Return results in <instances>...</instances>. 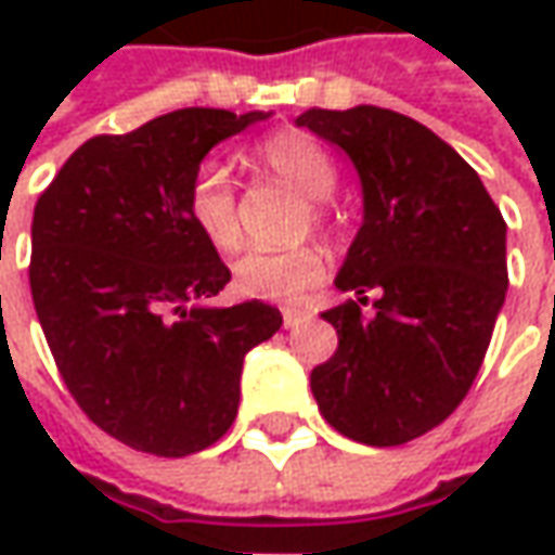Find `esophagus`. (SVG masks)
<instances>
[{"mask_svg": "<svg viewBox=\"0 0 555 555\" xmlns=\"http://www.w3.org/2000/svg\"><path fill=\"white\" fill-rule=\"evenodd\" d=\"M306 321H311L309 311H299V309L284 311V327H287V331H293V327H302Z\"/></svg>", "mask_w": 555, "mask_h": 555, "instance_id": "esophagus-1", "label": "esophagus"}]
</instances>
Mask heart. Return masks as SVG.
<instances>
[{
	"label": "heart",
	"instance_id": "heart-1",
	"mask_svg": "<svg viewBox=\"0 0 555 555\" xmlns=\"http://www.w3.org/2000/svg\"><path fill=\"white\" fill-rule=\"evenodd\" d=\"M259 166L274 179L293 184L299 194L309 197V216L306 224L321 228L327 224L324 201L336 188V163L333 157L302 132H278L256 147ZM188 219L197 228L206 244L219 253H234L244 234H241V216H237V188L228 176L222 163L203 160L191 184H188ZM327 278V259L318 246H293V249H256L237 259L234 266V287L241 296L293 306L302 302L311 289H318Z\"/></svg>",
	"mask_w": 555,
	"mask_h": 555
}]
</instances>
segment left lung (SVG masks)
<instances>
[{
	"label": "left lung",
	"instance_id": "obj_1",
	"mask_svg": "<svg viewBox=\"0 0 555 555\" xmlns=\"http://www.w3.org/2000/svg\"><path fill=\"white\" fill-rule=\"evenodd\" d=\"M364 188V224L336 287L358 299L324 311L339 333L311 371L321 416L352 441L392 448L457 411L506 299V222L476 169L423 122L386 107L306 111ZM377 289L373 319L360 314Z\"/></svg>",
	"mask_w": 555,
	"mask_h": 555
}]
</instances>
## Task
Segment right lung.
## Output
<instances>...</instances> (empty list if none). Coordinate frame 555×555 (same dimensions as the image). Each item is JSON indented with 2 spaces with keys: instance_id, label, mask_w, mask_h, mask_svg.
<instances>
[{
  "instance_id": "1",
  "label": "right lung",
  "mask_w": 555,
  "mask_h": 555,
  "mask_svg": "<svg viewBox=\"0 0 555 555\" xmlns=\"http://www.w3.org/2000/svg\"><path fill=\"white\" fill-rule=\"evenodd\" d=\"M268 114L184 107L76 147L33 209L30 293L82 414L122 444L188 457L231 429L244 354L281 331L259 299L206 309L231 281L188 219L194 169Z\"/></svg>"
}]
</instances>
